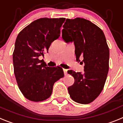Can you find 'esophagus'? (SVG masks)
I'll list each match as a JSON object with an SVG mask.
<instances>
[{
  "label": "esophagus",
  "instance_id": "esophagus-1",
  "mask_svg": "<svg viewBox=\"0 0 123 123\" xmlns=\"http://www.w3.org/2000/svg\"><path fill=\"white\" fill-rule=\"evenodd\" d=\"M63 71H64V74L65 75H67V74H68V70H67V69H63Z\"/></svg>",
  "mask_w": 123,
  "mask_h": 123
}]
</instances>
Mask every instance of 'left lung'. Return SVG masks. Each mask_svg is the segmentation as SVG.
I'll return each mask as SVG.
<instances>
[{"label":"left lung","instance_id":"obj_1","mask_svg":"<svg viewBox=\"0 0 123 123\" xmlns=\"http://www.w3.org/2000/svg\"><path fill=\"white\" fill-rule=\"evenodd\" d=\"M62 38L74 42L77 61L83 59L84 72L68 70L74 83L68 87L71 98L77 103L88 104L103 90L109 70L110 51L103 31L90 21L82 18L66 19Z\"/></svg>","mask_w":123,"mask_h":123}]
</instances>
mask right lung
<instances>
[{
  "label": "right lung",
  "instance_id": "1",
  "mask_svg": "<svg viewBox=\"0 0 123 123\" xmlns=\"http://www.w3.org/2000/svg\"><path fill=\"white\" fill-rule=\"evenodd\" d=\"M65 20L38 19L17 36L13 53L15 76L21 92L30 101L38 102L48 98L54 83L64 75L62 68L48 67L39 57L48 52L52 42L60 36Z\"/></svg>",
  "mask_w": 123,
  "mask_h": 123
}]
</instances>
